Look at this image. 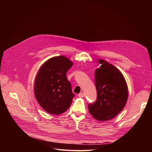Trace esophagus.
Listing matches in <instances>:
<instances>
[{"mask_svg": "<svg viewBox=\"0 0 152 152\" xmlns=\"http://www.w3.org/2000/svg\"><path fill=\"white\" fill-rule=\"evenodd\" d=\"M78 96H79V97H80V98H84L85 96V94L84 93H81L78 94Z\"/></svg>", "mask_w": 152, "mask_h": 152, "instance_id": "esophagus-1", "label": "esophagus"}]
</instances>
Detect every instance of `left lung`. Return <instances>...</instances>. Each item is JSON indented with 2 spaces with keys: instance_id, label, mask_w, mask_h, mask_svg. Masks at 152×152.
Listing matches in <instances>:
<instances>
[{
  "instance_id": "left-lung-1",
  "label": "left lung",
  "mask_w": 152,
  "mask_h": 152,
  "mask_svg": "<svg viewBox=\"0 0 152 152\" xmlns=\"http://www.w3.org/2000/svg\"><path fill=\"white\" fill-rule=\"evenodd\" d=\"M100 67L95 71L97 99L89 104V112L96 120L110 121L125 107L128 98L127 85L122 73L115 66L99 59Z\"/></svg>"
}]
</instances>
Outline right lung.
I'll use <instances>...</instances> for the list:
<instances>
[{"instance_id":"obj_1","label":"right lung","mask_w":152,"mask_h":152,"mask_svg":"<svg viewBox=\"0 0 152 152\" xmlns=\"http://www.w3.org/2000/svg\"><path fill=\"white\" fill-rule=\"evenodd\" d=\"M72 65L68 58L59 56L50 58L40 68L34 93L40 107L48 113L59 115L70 107L75 94L66 75Z\"/></svg>"}]
</instances>
